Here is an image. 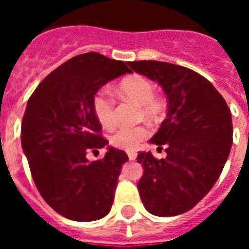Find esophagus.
<instances>
[{
  "mask_svg": "<svg viewBox=\"0 0 249 249\" xmlns=\"http://www.w3.org/2000/svg\"><path fill=\"white\" fill-rule=\"evenodd\" d=\"M127 155H128L129 160H135L137 158V153L135 151H127Z\"/></svg>",
  "mask_w": 249,
  "mask_h": 249,
  "instance_id": "esophagus-1",
  "label": "esophagus"
}]
</instances>
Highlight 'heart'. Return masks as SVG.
<instances>
[{
	"label": "heart",
	"mask_w": 249,
	"mask_h": 249,
	"mask_svg": "<svg viewBox=\"0 0 249 249\" xmlns=\"http://www.w3.org/2000/svg\"><path fill=\"white\" fill-rule=\"evenodd\" d=\"M118 91L123 97L133 101L140 106L141 116L144 120L158 121L164 116L166 106L160 100L155 97V89L151 81L141 74H132L121 81ZM113 98L105 89L96 92L92 100V108L98 122L106 128L114 124ZM149 135V129L146 126L121 127L116 129L109 137V142L113 147L126 151L137 148Z\"/></svg>",
	"instance_id": "1"
}]
</instances>
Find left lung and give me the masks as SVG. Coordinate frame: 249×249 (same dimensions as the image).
Returning a JSON list of instances; mask_svg holds the SVG:
<instances>
[{
  "label": "left lung",
  "mask_w": 249,
  "mask_h": 249,
  "mask_svg": "<svg viewBox=\"0 0 249 249\" xmlns=\"http://www.w3.org/2000/svg\"><path fill=\"white\" fill-rule=\"evenodd\" d=\"M129 67L162 87L167 118L151 138L167 157L138 152L143 176L137 187L144 208L158 217L192 210L221 176L233 140L232 114L210 81L173 63L135 61Z\"/></svg>",
  "instance_id": "8db88e82"
}]
</instances>
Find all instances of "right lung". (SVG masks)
I'll use <instances>...</instances> for the list:
<instances>
[{
    "label": "right lung",
    "instance_id": "add662e5",
    "mask_svg": "<svg viewBox=\"0 0 249 249\" xmlns=\"http://www.w3.org/2000/svg\"><path fill=\"white\" fill-rule=\"evenodd\" d=\"M129 72L122 61L89 52L51 72L35 89L22 120L21 143L39 195L57 213L91 222L111 211L126 152L107 147L102 160L87 153L107 146L92 100L109 81Z\"/></svg>",
    "mask_w": 249,
    "mask_h": 249
}]
</instances>
